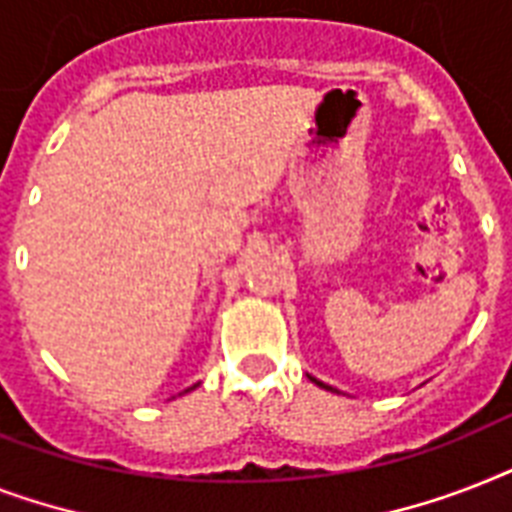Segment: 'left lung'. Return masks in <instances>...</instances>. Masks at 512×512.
<instances>
[{
  "label": "left lung",
  "mask_w": 512,
  "mask_h": 512,
  "mask_svg": "<svg viewBox=\"0 0 512 512\" xmlns=\"http://www.w3.org/2000/svg\"><path fill=\"white\" fill-rule=\"evenodd\" d=\"M308 377H311V374H308ZM311 382H316V385H319V388H324V390H335V393H337V388H332V385H327V382L316 380V377H311Z\"/></svg>",
  "instance_id": "8db88e82"
}]
</instances>
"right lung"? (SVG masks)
Wrapping results in <instances>:
<instances>
[{
	"mask_svg": "<svg viewBox=\"0 0 512 512\" xmlns=\"http://www.w3.org/2000/svg\"><path fill=\"white\" fill-rule=\"evenodd\" d=\"M193 388H196V385H193ZM193 388H188V390H193ZM188 390H185V393H188Z\"/></svg>",
	"mask_w": 512,
	"mask_h": 512,
	"instance_id": "obj_1",
	"label": "right lung"
}]
</instances>
